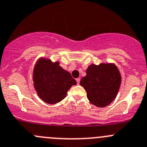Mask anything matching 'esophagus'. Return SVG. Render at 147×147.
Listing matches in <instances>:
<instances>
[{"label": "esophagus", "mask_w": 147, "mask_h": 147, "mask_svg": "<svg viewBox=\"0 0 147 147\" xmlns=\"http://www.w3.org/2000/svg\"><path fill=\"white\" fill-rule=\"evenodd\" d=\"M76 81H77V82H78V84H80V78H77Z\"/></svg>", "instance_id": "obj_1"}]
</instances>
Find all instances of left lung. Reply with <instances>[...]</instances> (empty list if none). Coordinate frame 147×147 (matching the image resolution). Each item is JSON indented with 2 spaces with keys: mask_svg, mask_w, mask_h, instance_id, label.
Listing matches in <instances>:
<instances>
[{
  "mask_svg": "<svg viewBox=\"0 0 147 147\" xmlns=\"http://www.w3.org/2000/svg\"><path fill=\"white\" fill-rule=\"evenodd\" d=\"M85 77L80 84L87 92L91 104L97 107H105L115 100L121 86V76L115 63H100L89 65Z\"/></svg>",
  "mask_w": 147,
  "mask_h": 147,
  "instance_id": "obj_1",
  "label": "left lung"
}]
</instances>
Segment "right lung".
I'll list each match as a JSON object with an SVG mask.
<instances>
[{
	"instance_id": "add662e5",
	"label": "right lung",
	"mask_w": 147,
	"mask_h": 147,
	"mask_svg": "<svg viewBox=\"0 0 147 147\" xmlns=\"http://www.w3.org/2000/svg\"><path fill=\"white\" fill-rule=\"evenodd\" d=\"M33 86L38 97L47 104H56L66 97L67 91L77 84L69 72L58 61L40 57L32 72Z\"/></svg>"
}]
</instances>
